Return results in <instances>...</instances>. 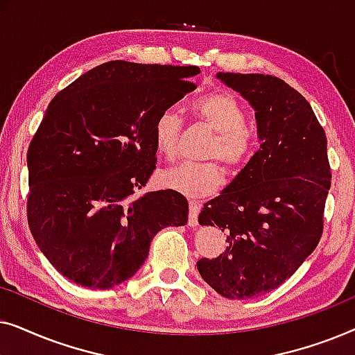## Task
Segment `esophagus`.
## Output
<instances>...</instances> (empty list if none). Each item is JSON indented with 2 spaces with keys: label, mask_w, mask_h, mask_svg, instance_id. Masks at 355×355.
Listing matches in <instances>:
<instances>
[{
  "label": "esophagus",
  "mask_w": 355,
  "mask_h": 355,
  "mask_svg": "<svg viewBox=\"0 0 355 355\" xmlns=\"http://www.w3.org/2000/svg\"><path fill=\"white\" fill-rule=\"evenodd\" d=\"M189 227H197L198 225V213H200V202L192 200L189 203Z\"/></svg>",
  "instance_id": "1"
}]
</instances>
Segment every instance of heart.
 Segmentation results:
<instances>
[{"label":"heart","instance_id":"b5f03b06","mask_svg":"<svg viewBox=\"0 0 355 355\" xmlns=\"http://www.w3.org/2000/svg\"><path fill=\"white\" fill-rule=\"evenodd\" d=\"M192 114L198 123L215 134L208 148V158H221L227 168L241 169L249 163L255 152L257 137L254 129L245 123L247 113L239 100L227 92H210L193 101ZM181 118L174 110H164L153 125L157 152L166 159L176 155ZM223 169L216 163H184L159 174V184L191 198L215 193L223 184Z\"/></svg>","mask_w":355,"mask_h":355}]
</instances>
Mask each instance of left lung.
<instances>
[{
  "instance_id": "obj_1",
  "label": "left lung",
  "mask_w": 355,
  "mask_h": 355,
  "mask_svg": "<svg viewBox=\"0 0 355 355\" xmlns=\"http://www.w3.org/2000/svg\"><path fill=\"white\" fill-rule=\"evenodd\" d=\"M255 111L260 150L203 205L202 226L227 234L226 250L197 261L226 299L266 294L289 279L318 245L329 186L327 135L309 101L273 76L218 72Z\"/></svg>"
}]
</instances>
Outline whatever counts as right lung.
<instances>
[{
  "label": "right lung",
  "instance_id": "right-lung-1",
  "mask_svg": "<svg viewBox=\"0 0 355 355\" xmlns=\"http://www.w3.org/2000/svg\"><path fill=\"white\" fill-rule=\"evenodd\" d=\"M197 66L110 61L48 105L27 153V218L38 249L67 279L114 288L144 265L158 231L187 223L174 191L134 197L157 163L153 125L196 90Z\"/></svg>",
  "mask_w": 355,
  "mask_h": 355
}]
</instances>
